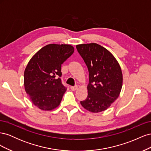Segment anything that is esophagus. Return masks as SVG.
I'll use <instances>...</instances> for the list:
<instances>
[{"label":"esophagus","instance_id":"obj_1","mask_svg":"<svg viewBox=\"0 0 151 151\" xmlns=\"http://www.w3.org/2000/svg\"><path fill=\"white\" fill-rule=\"evenodd\" d=\"M70 88H71V89H72V91H76V90L77 89V88H78V86H77V85H76V86H71Z\"/></svg>","mask_w":151,"mask_h":151}]
</instances>
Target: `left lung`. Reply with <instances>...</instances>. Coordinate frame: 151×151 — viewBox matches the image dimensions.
Segmentation results:
<instances>
[{
	"label": "left lung",
	"instance_id": "8db88e82",
	"mask_svg": "<svg viewBox=\"0 0 151 151\" xmlns=\"http://www.w3.org/2000/svg\"><path fill=\"white\" fill-rule=\"evenodd\" d=\"M89 71L88 97L81 104L87 110H106L119 96L123 76L119 63L107 49L97 43L76 45Z\"/></svg>",
	"mask_w": 151,
	"mask_h": 151
}]
</instances>
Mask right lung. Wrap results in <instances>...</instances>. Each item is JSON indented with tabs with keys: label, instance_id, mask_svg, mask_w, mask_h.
<instances>
[{
	"label": "right lung",
	"instance_id": "add662e5",
	"mask_svg": "<svg viewBox=\"0 0 151 151\" xmlns=\"http://www.w3.org/2000/svg\"><path fill=\"white\" fill-rule=\"evenodd\" d=\"M74 52L70 45L49 44L41 48L27 65L24 84L31 102L42 110L60 104L67 88L62 83V64Z\"/></svg>",
	"mask_w": 151,
	"mask_h": 151
}]
</instances>
